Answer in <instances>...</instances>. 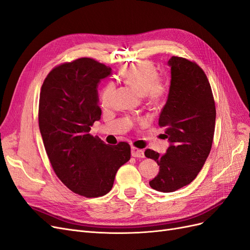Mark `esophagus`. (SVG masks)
<instances>
[{
	"mask_svg": "<svg viewBox=\"0 0 250 250\" xmlns=\"http://www.w3.org/2000/svg\"><path fill=\"white\" fill-rule=\"evenodd\" d=\"M131 155L133 157H139V158L145 157V154H144V150L138 149V148H135V147L131 148Z\"/></svg>",
	"mask_w": 250,
	"mask_h": 250,
	"instance_id": "esophagus-1",
	"label": "esophagus"
}]
</instances>
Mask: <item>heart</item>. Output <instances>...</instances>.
Segmentation results:
<instances>
[{"mask_svg":"<svg viewBox=\"0 0 250 250\" xmlns=\"http://www.w3.org/2000/svg\"><path fill=\"white\" fill-rule=\"evenodd\" d=\"M121 79L137 88L150 102H157L165 94V84L160 80L156 67L148 62H140L124 66L119 73ZM115 83L108 82L102 88L99 100L103 107L110 104Z\"/></svg>","mask_w":250,"mask_h":250,"instance_id":"b5f03b06","label":"heart"}]
</instances>
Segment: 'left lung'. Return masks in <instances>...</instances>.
<instances>
[{
	"label": "left lung",
	"instance_id": "obj_1",
	"mask_svg": "<svg viewBox=\"0 0 250 250\" xmlns=\"http://www.w3.org/2000/svg\"><path fill=\"white\" fill-rule=\"evenodd\" d=\"M171 85L158 125L170 147L161 155L147 149L145 156L160 166L157 175L149 181L158 192L170 193L191 184L209 154L214 140L216 106L206 73L194 62L172 56Z\"/></svg>",
	"mask_w": 250,
	"mask_h": 250
}]
</instances>
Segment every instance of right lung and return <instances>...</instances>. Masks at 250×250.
Instances as JSON below:
<instances>
[{
	"label": "right lung",
	"instance_id": "obj_1",
	"mask_svg": "<svg viewBox=\"0 0 250 250\" xmlns=\"http://www.w3.org/2000/svg\"><path fill=\"white\" fill-rule=\"evenodd\" d=\"M111 69L82 57L55 66L40 95L39 125L44 149L57 177L87 198L107 194L116 173L130 160V146L105 144L89 133L101 118L97 85Z\"/></svg>",
	"mask_w": 250,
	"mask_h": 250
}]
</instances>
